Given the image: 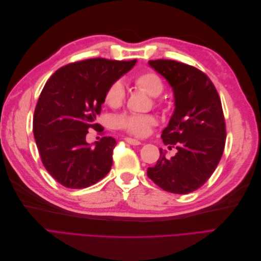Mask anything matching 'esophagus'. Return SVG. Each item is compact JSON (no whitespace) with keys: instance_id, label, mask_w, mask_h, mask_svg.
<instances>
[{"instance_id":"obj_1","label":"esophagus","mask_w":261,"mask_h":261,"mask_svg":"<svg viewBox=\"0 0 261 261\" xmlns=\"http://www.w3.org/2000/svg\"><path fill=\"white\" fill-rule=\"evenodd\" d=\"M124 140L126 141V143L129 144V145H132V146H139V145H141V143H140L139 140L133 139V138H128V137H126V138H124Z\"/></svg>"}]
</instances>
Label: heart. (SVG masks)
Instances as JSON below:
<instances>
[{
	"mask_svg": "<svg viewBox=\"0 0 261 261\" xmlns=\"http://www.w3.org/2000/svg\"><path fill=\"white\" fill-rule=\"evenodd\" d=\"M134 84L137 88L158 97L164 90V83L160 75L153 70H144L134 77ZM106 103L113 109L121 107L125 100V88L120 81H115L108 87L105 94ZM156 121L152 115L122 114L116 118V126L129 135L144 137Z\"/></svg>",
	"mask_w": 261,
	"mask_h": 261,
	"instance_id": "obj_1",
	"label": "heart"
}]
</instances>
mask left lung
<instances>
[{
	"instance_id": "1",
	"label": "left lung",
	"mask_w": 261,
	"mask_h": 261,
	"mask_svg": "<svg viewBox=\"0 0 261 261\" xmlns=\"http://www.w3.org/2000/svg\"><path fill=\"white\" fill-rule=\"evenodd\" d=\"M149 65L174 91V113L161 137L177 152L168 160L160 149L159 160L148 168L147 175L165 192H195L209 179L223 154L226 130L219 93L210 78L192 65L173 60H152Z\"/></svg>"
}]
</instances>
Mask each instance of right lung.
I'll return each mask as SVG.
<instances>
[{
	"instance_id": "right-lung-1",
	"label": "right lung",
	"mask_w": 261,
	"mask_h": 261,
	"mask_svg": "<svg viewBox=\"0 0 261 261\" xmlns=\"http://www.w3.org/2000/svg\"><path fill=\"white\" fill-rule=\"evenodd\" d=\"M136 60L102 58L78 61L59 68L45 83L35 109L33 130L49 174L67 188L96 184L112 167L113 137L87 144L88 130L102 133L96 123L108 87L135 65Z\"/></svg>"
}]
</instances>
